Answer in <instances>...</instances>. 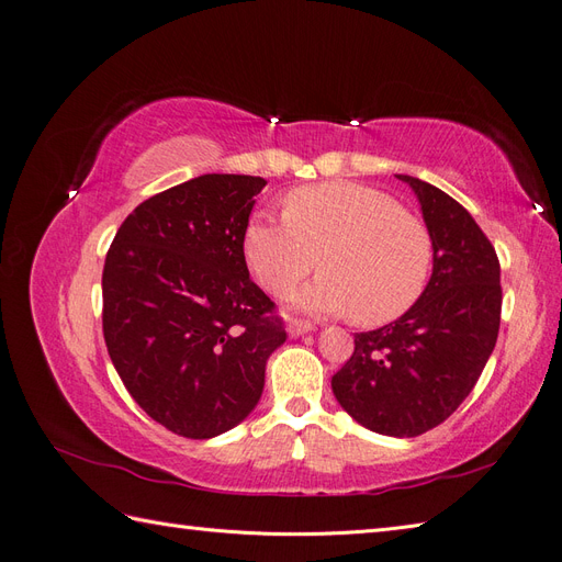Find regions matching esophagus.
Instances as JSON below:
<instances>
[{"mask_svg": "<svg viewBox=\"0 0 562 562\" xmlns=\"http://www.w3.org/2000/svg\"><path fill=\"white\" fill-rule=\"evenodd\" d=\"M314 326H312V323L310 321H302V318H291V321H288V335H291V337H300V335H304V333H310Z\"/></svg>", "mask_w": 562, "mask_h": 562, "instance_id": "34e87169", "label": "esophagus"}]
</instances>
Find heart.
<instances>
[{"instance_id": "obj_1", "label": "heart", "mask_w": 562, "mask_h": 562, "mask_svg": "<svg viewBox=\"0 0 562 562\" xmlns=\"http://www.w3.org/2000/svg\"><path fill=\"white\" fill-rule=\"evenodd\" d=\"M283 215L255 213L244 229V258L271 295L293 293L318 265L300 310L384 326L427 291L431 232L394 196L359 182L310 184L285 196Z\"/></svg>"}]
</instances>
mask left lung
<instances>
[{
    "label": "left lung",
    "mask_w": 562,
    "mask_h": 562,
    "mask_svg": "<svg viewBox=\"0 0 562 562\" xmlns=\"http://www.w3.org/2000/svg\"><path fill=\"white\" fill-rule=\"evenodd\" d=\"M398 180L431 232V279L401 318L353 335L333 394L366 429L413 438L446 422L479 382L497 342L502 285L495 246L462 203L419 178Z\"/></svg>",
    "instance_id": "1"
}]
</instances>
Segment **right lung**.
<instances>
[{"instance_id": "obj_1", "label": "right lung", "mask_w": 562, "mask_h": 562, "mask_svg": "<svg viewBox=\"0 0 562 562\" xmlns=\"http://www.w3.org/2000/svg\"><path fill=\"white\" fill-rule=\"evenodd\" d=\"M265 178L209 173L149 196L103 269V335L133 401L184 438L229 431L258 405L283 321L248 277L244 229Z\"/></svg>"}]
</instances>
